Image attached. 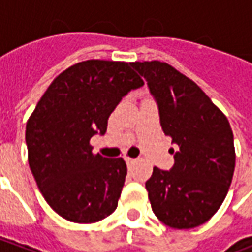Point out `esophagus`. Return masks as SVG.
I'll return each instance as SVG.
<instances>
[{
  "mask_svg": "<svg viewBox=\"0 0 252 252\" xmlns=\"http://www.w3.org/2000/svg\"><path fill=\"white\" fill-rule=\"evenodd\" d=\"M126 162L128 166H131L132 163H135V159H132V158H128V157H126Z\"/></svg>",
  "mask_w": 252,
  "mask_h": 252,
  "instance_id": "obj_1",
  "label": "esophagus"
}]
</instances>
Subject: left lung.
<instances>
[{
  "label": "left lung",
  "mask_w": 252,
  "mask_h": 252,
  "mask_svg": "<svg viewBox=\"0 0 252 252\" xmlns=\"http://www.w3.org/2000/svg\"><path fill=\"white\" fill-rule=\"evenodd\" d=\"M158 105L164 135L171 137L174 164L154 167L146 182L155 216L177 229L208 221L228 193L235 170L229 121L200 86L167 63L135 62Z\"/></svg>",
  "instance_id": "8db88e82"
}]
</instances>
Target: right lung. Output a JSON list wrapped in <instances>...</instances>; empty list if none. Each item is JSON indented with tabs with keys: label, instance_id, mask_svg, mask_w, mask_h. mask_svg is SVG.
Segmentation results:
<instances>
[{
	"label": "right lung",
	"instance_id": "add662e5",
	"mask_svg": "<svg viewBox=\"0 0 252 252\" xmlns=\"http://www.w3.org/2000/svg\"><path fill=\"white\" fill-rule=\"evenodd\" d=\"M131 67L94 59L68 67L52 81L27 123L31 171L48 205L68 221H99L117 208L126 162L94 155L89 142L105 135L123 97L144 85Z\"/></svg>",
	"mask_w": 252,
	"mask_h": 252
}]
</instances>
